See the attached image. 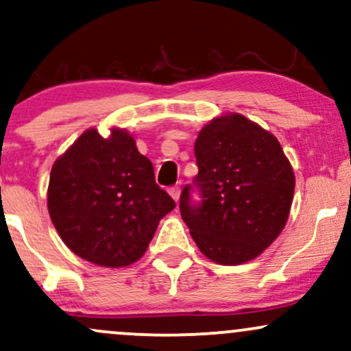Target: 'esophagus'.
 Instances as JSON below:
<instances>
[{
  "label": "esophagus",
  "mask_w": 351,
  "mask_h": 351,
  "mask_svg": "<svg viewBox=\"0 0 351 351\" xmlns=\"http://www.w3.org/2000/svg\"><path fill=\"white\" fill-rule=\"evenodd\" d=\"M168 193H170V196L173 199L176 201V203H178V199H180V195H181V188L180 186H171L170 189H168Z\"/></svg>",
  "instance_id": "esophagus-1"
}]
</instances>
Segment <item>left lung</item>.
<instances>
[{"label":"left lung","mask_w":351,"mask_h":351,"mask_svg":"<svg viewBox=\"0 0 351 351\" xmlns=\"http://www.w3.org/2000/svg\"><path fill=\"white\" fill-rule=\"evenodd\" d=\"M198 175L180 196L181 217L213 263L237 265L264 252L287 223L295 176L279 140L241 114L204 125L195 142Z\"/></svg>","instance_id":"obj_1"}]
</instances>
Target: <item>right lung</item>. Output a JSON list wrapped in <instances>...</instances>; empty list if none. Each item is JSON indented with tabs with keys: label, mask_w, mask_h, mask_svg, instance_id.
Returning <instances> with one entry per match:
<instances>
[{
	"label": "right lung",
	"mask_w": 351,
	"mask_h": 351,
	"mask_svg": "<svg viewBox=\"0 0 351 351\" xmlns=\"http://www.w3.org/2000/svg\"><path fill=\"white\" fill-rule=\"evenodd\" d=\"M175 201L155 183L134 136L88 128L52 165L47 209L72 252L102 267H125L147 251Z\"/></svg>",
	"instance_id": "add662e5"
}]
</instances>
